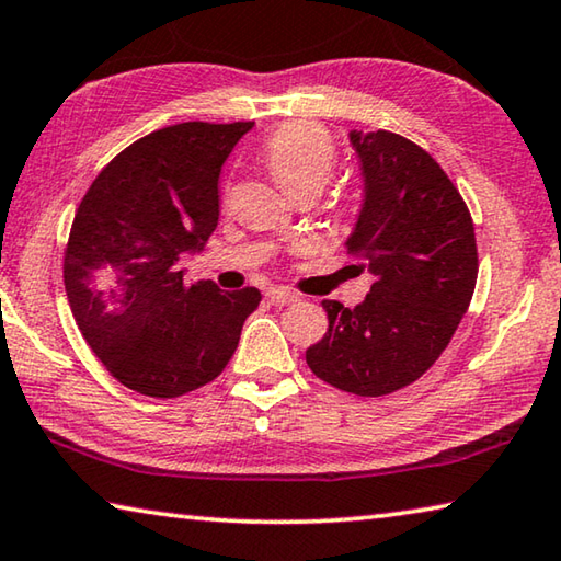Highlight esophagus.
Here are the masks:
<instances>
[{
  "label": "esophagus",
  "instance_id": "esophagus-1",
  "mask_svg": "<svg viewBox=\"0 0 561 561\" xmlns=\"http://www.w3.org/2000/svg\"><path fill=\"white\" fill-rule=\"evenodd\" d=\"M267 299L274 304V307H289V304L299 301V294H294L289 289H282V287H274V289L267 291Z\"/></svg>",
  "mask_w": 561,
  "mask_h": 561
}]
</instances>
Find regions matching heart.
I'll return each instance as SVG.
<instances>
[{
  "label": "heart",
  "instance_id": "1",
  "mask_svg": "<svg viewBox=\"0 0 561 561\" xmlns=\"http://www.w3.org/2000/svg\"><path fill=\"white\" fill-rule=\"evenodd\" d=\"M264 163L289 195L319 193L336 163V146L327 128L311 121H289L267 138Z\"/></svg>",
  "mask_w": 561,
  "mask_h": 561
}]
</instances>
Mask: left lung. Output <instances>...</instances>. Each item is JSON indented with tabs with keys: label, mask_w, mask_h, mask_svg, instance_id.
Returning a JSON list of instances; mask_svg holds the SVG:
<instances>
[{
	"label": "left lung",
	"mask_w": 561,
	"mask_h": 561,
	"mask_svg": "<svg viewBox=\"0 0 561 561\" xmlns=\"http://www.w3.org/2000/svg\"><path fill=\"white\" fill-rule=\"evenodd\" d=\"M364 203L346 250L376 282L354 309L324 299L329 329L307 348L321 381L386 396L421 378L450 344L478 282L468 205L421 146L388 130H351Z\"/></svg>",
	"instance_id": "8db88e82"
}]
</instances>
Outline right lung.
<instances>
[{
    "instance_id": "1",
    "label": "right lung",
    "mask_w": 561,
    "mask_h": 561,
    "mask_svg": "<svg viewBox=\"0 0 561 561\" xmlns=\"http://www.w3.org/2000/svg\"><path fill=\"white\" fill-rule=\"evenodd\" d=\"M252 121H190L148 133L93 180L76 210L64 284L83 339L136 393L178 398L215 381L260 289L190 282L220 217V170Z\"/></svg>"
}]
</instances>
